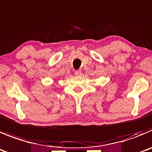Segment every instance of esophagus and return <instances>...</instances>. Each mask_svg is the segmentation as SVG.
I'll list each match as a JSON object with an SVG mask.
<instances>
[{
	"label": "esophagus",
	"mask_w": 152,
	"mask_h": 152,
	"mask_svg": "<svg viewBox=\"0 0 152 152\" xmlns=\"http://www.w3.org/2000/svg\"><path fill=\"white\" fill-rule=\"evenodd\" d=\"M75 75H77V76H80V75H81V72H80V70L75 71Z\"/></svg>",
	"instance_id": "esophagus-1"
}]
</instances>
